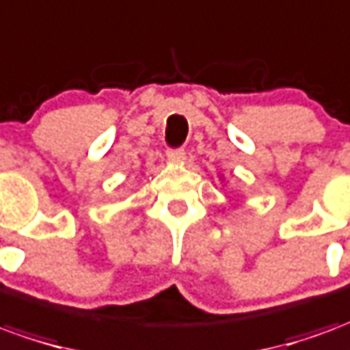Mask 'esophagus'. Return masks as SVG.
<instances>
[{
  "label": "esophagus",
  "mask_w": 350,
  "mask_h": 350,
  "mask_svg": "<svg viewBox=\"0 0 350 350\" xmlns=\"http://www.w3.org/2000/svg\"><path fill=\"white\" fill-rule=\"evenodd\" d=\"M167 157L170 159V161H174V163H182V161H185V150H182V148H178V150H168Z\"/></svg>",
  "instance_id": "1"
}]
</instances>
